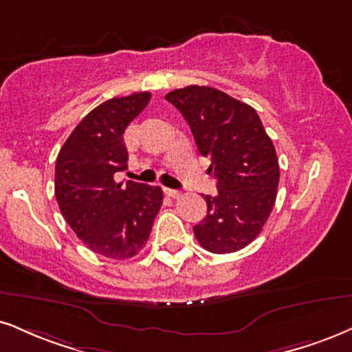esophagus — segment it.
I'll return each instance as SVG.
<instances>
[{"mask_svg":"<svg viewBox=\"0 0 352 352\" xmlns=\"http://www.w3.org/2000/svg\"><path fill=\"white\" fill-rule=\"evenodd\" d=\"M166 190V194L169 197H179L181 196V190H177V189H164Z\"/></svg>","mask_w":352,"mask_h":352,"instance_id":"esophagus-1","label":"esophagus"}]
</instances>
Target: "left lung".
<instances>
[{
	"mask_svg": "<svg viewBox=\"0 0 352 352\" xmlns=\"http://www.w3.org/2000/svg\"><path fill=\"white\" fill-rule=\"evenodd\" d=\"M189 124L209 173L215 196H204L207 215L194 227L202 248L235 253L261 233L279 186L276 148L253 107L210 86H186L164 96Z\"/></svg>",
	"mask_w": 352,
	"mask_h": 352,
	"instance_id": "left-lung-1",
	"label": "left lung"
}]
</instances>
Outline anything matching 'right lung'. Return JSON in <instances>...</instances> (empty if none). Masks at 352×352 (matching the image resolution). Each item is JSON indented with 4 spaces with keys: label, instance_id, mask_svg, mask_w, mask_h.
I'll use <instances>...</instances> for the list:
<instances>
[{
    "label": "right lung",
    "instance_id": "1",
    "mask_svg": "<svg viewBox=\"0 0 352 352\" xmlns=\"http://www.w3.org/2000/svg\"><path fill=\"white\" fill-rule=\"evenodd\" d=\"M151 98L150 93L112 98L99 104L76 125L55 163V197L63 219L94 253L129 259L148 241L163 204L160 186L127 181L124 132Z\"/></svg>",
    "mask_w": 352,
    "mask_h": 352
}]
</instances>
